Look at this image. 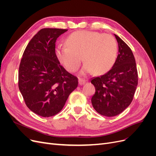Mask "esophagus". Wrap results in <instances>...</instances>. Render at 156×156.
Here are the masks:
<instances>
[{
	"mask_svg": "<svg viewBox=\"0 0 156 156\" xmlns=\"http://www.w3.org/2000/svg\"><path fill=\"white\" fill-rule=\"evenodd\" d=\"M86 81L84 79H79V84L80 85H83L84 84H85Z\"/></svg>",
	"mask_w": 156,
	"mask_h": 156,
	"instance_id": "obj_1",
	"label": "esophagus"
}]
</instances>
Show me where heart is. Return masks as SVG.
Wrapping results in <instances>:
<instances>
[{
    "label": "heart",
    "instance_id": "heart-1",
    "mask_svg": "<svg viewBox=\"0 0 156 156\" xmlns=\"http://www.w3.org/2000/svg\"><path fill=\"white\" fill-rule=\"evenodd\" d=\"M118 45L114 36L98 32L79 30L70 34L66 45L55 49L56 58L68 72H76L82 58L85 62L81 71L82 75L94 72L103 73L114 65Z\"/></svg>",
    "mask_w": 156,
    "mask_h": 156
}]
</instances>
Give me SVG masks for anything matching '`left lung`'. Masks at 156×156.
Returning <instances> with one entry per match:
<instances>
[{
	"label": "left lung",
	"mask_w": 156,
	"mask_h": 156,
	"mask_svg": "<svg viewBox=\"0 0 156 156\" xmlns=\"http://www.w3.org/2000/svg\"><path fill=\"white\" fill-rule=\"evenodd\" d=\"M119 54L112 68L105 74L94 77L91 83L96 88L92 104L99 114L107 117L120 114L133 100L138 84V73L131 49L115 34Z\"/></svg>",
	"instance_id": "8db88e82"
}]
</instances>
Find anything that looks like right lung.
<instances>
[{
    "label": "right lung",
    "instance_id": "1",
    "mask_svg": "<svg viewBox=\"0 0 156 156\" xmlns=\"http://www.w3.org/2000/svg\"><path fill=\"white\" fill-rule=\"evenodd\" d=\"M67 30L41 29L28 44L21 60L19 89L28 108L41 116L58 113L78 86V79L60 65L55 55L56 41Z\"/></svg>",
    "mask_w": 156,
    "mask_h": 156
}]
</instances>
